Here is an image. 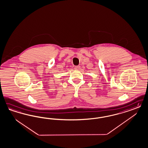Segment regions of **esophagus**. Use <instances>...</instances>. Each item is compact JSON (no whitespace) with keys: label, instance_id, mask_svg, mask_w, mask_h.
<instances>
[{"label":"esophagus","instance_id":"obj_1","mask_svg":"<svg viewBox=\"0 0 148 148\" xmlns=\"http://www.w3.org/2000/svg\"><path fill=\"white\" fill-rule=\"evenodd\" d=\"M80 69V66H75V69L76 70H79Z\"/></svg>","mask_w":148,"mask_h":148}]
</instances>
